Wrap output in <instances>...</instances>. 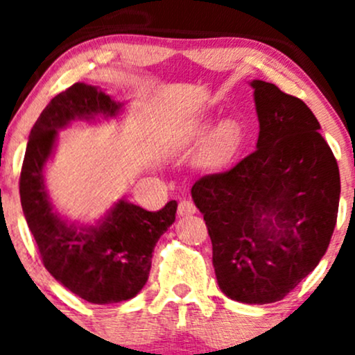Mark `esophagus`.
Returning <instances> with one entry per match:
<instances>
[{"label": "esophagus", "mask_w": 355, "mask_h": 355, "mask_svg": "<svg viewBox=\"0 0 355 355\" xmlns=\"http://www.w3.org/2000/svg\"><path fill=\"white\" fill-rule=\"evenodd\" d=\"M193 214H197V207H195L193 202L182 200L178 203V215H180V217H189V215Z\"/></svg>", "instance_id": "1"}]
</instances>
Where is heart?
Segmentation results:
<instances>
[{
	"mask_svg": "<svg viewBox=\"0 0 355 355\" xmlns=\"http://www.w3.org/2000/svg\"><path fill=\"white\" fill-rule=\"evenodd\" d=\"M207 130H209V125L200 123L197 126H191L190 130L183 132L182 135H178L177 141L178 146L185 148V146H190L197 144L200 138L205 135ZM240 141V126L235 120H223L217 128L211 132L209 140L203 145L200 157H198V164L205 168H215V166H220L225 164L227 160L234 155L235 150H237Z\"/></svg>",
	"mask_w": 355,
	"mask_h": 355,
	"instance_id": "heart-1",
	"label": "heart"
}]
</instances>
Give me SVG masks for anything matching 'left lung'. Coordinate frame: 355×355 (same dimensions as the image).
Instances as JSON below:
<instances>
[{"label": "left lung", "instance_id": "1", "mask_svg": "<svg viewBox=\"0 0 355 355\" xmlns=\"http://www.w3.org/2000/svg\"><path fill=\"white\" fill-rule=\"evenodd\" d=\"M257 150L191 187L214 250L220 291L243 304H272L305 279L337 222L340 175L320 125L300 98L252 81Z\"/></svg>", "mask_w": 355, "mask_h": 355}]
</instances>
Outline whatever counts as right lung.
Listing matches in <instances>:
<instances>
[{"instance_id": "1", "label": "right lung", "mask_w": 355, "mask_h": 355, "mask_svg": "<svg viewBox=\"0 0 355 355\" xmlns=\"http://www.w3.org/2000/svg\"><path fill=\"white\" fill-rule=\"evenodd\" d=\"M121 107L87 83L61 92L31 128L19 177L23 214L43 266L68 291L92 304L123 302L144 288L153 248L177 214L175 200L158 211L120 200L96 225L83 227L68 223L53 210L44 166L55 150L58 130L75 120L116 116Z\"/></svg>"}]
</instances>
